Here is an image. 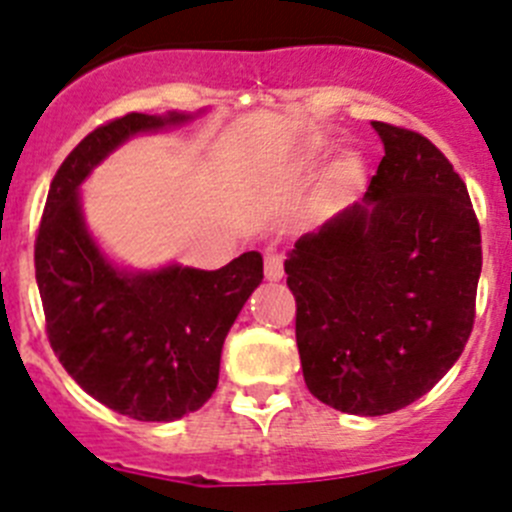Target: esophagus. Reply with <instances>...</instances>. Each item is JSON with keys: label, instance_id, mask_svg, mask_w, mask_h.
<instances>
[{"label": "esophagus", "instance_id": "esophagus-1", "mask_svg": "<svg viewBox=\"0 0 512 512\" xmlns=\"http://www.w3.org/2000/svg\"><path fill=\"white\" fill-rule=\"evenodd\" d=\"M285 270H283V255H267L265 257V278L270 283H278L283 280Z\"/></svg>", "mask_w": 512, "mask_h": 512}]
</instances>
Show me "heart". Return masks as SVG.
<instances>
[{
    "label": "heart",
    "mask_w": 512,
    "mask_h": 512,
    "mask_svg": "<svg viewBox=\"0 0 512 512\" xmlns=\"http://www.w3.org/2000/svg\"><path fill=\"white\" fill-rule=\"evenodd\" d=\"M323 154H326V143L318 141V138H310L303 146L295 148L293 154L285 156L283 164L275 166L272 176H275V179H293V176L305 174V171H310L323 159ZM353 176H356L353 166L348 164V161H341L338 166H333L331 176H328V191H331V194H341V191L351 184Z\"/></svg>",
    "instance_id": "obj_1"
}]
</instances>
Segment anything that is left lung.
Masks as SVG:
<instances>
[{
	"label": "left lung",
	"instance_id": "1",
	"mask_svg": "<svg viewBox=\"0 0 512 512\" xmlns=\"http://www.w3.org/2000/svg\"><path fill=\"white\" fill-rule=\"evenodd\" d=\"M384 159L361 202L285 260L310 394L358 417L409 407L452 369L475 323L480 222L422 133L371 121Z\"/></svg>",
	"mask_w": 512,
	"mask_h": 512
}]
</instances>
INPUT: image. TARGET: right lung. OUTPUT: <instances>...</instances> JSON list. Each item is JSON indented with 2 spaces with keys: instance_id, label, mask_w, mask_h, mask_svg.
Masks as SVG:
<instances>
[{
  "instance_id": "add662e5",
  "label": "right lung",
  "mask_w": 512,
  "mask_h": 512,
  "mask_svg": "<svg viewBox=\"0 0 512 512\" xmlns=\"http://www.w3.org/2000/svg\"><path fill=\"white\" fill-rule=\"evenodd\" d=\"M189 118L126 113L88 133L52 179L35 240L52 351L93 399L138 422H174L207 404L224 338L262 283L260 252L219 270H118L85 229L78 186L93 166L126 138Z\"/></svg>"
}]
</instances>
